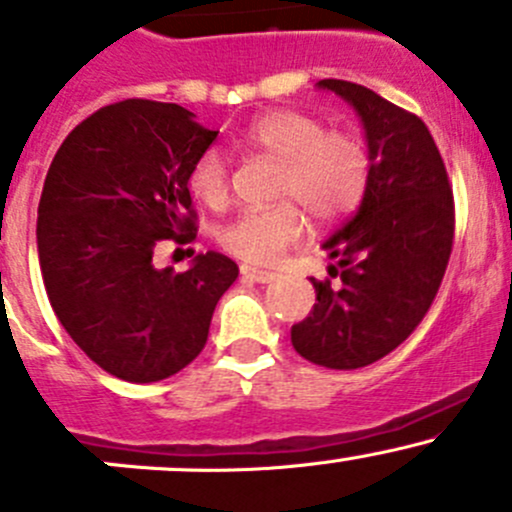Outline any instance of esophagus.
<instances>
[{
	"instance_id": "obj_1",
	"label": "esophagus",
	"mask_w": 512,
	"mask_h": 512,
	"mask_svg": "<svg viewBox=\"0 0 512 512\" xmlns=\"http://www.w3.org/2000/svg\"><path fill=\"white\" fill-rule=\"evenodd\" d=\"M240 275L245 277V280L257 282V285H267V282L277 280L275 272H265V270H257V267H247V265L240 267Z\"/></svg>"
}]
</instances>
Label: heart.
<instances>
[{
	"label": "heart",
	"mask_w": 512,
	"mask_h": 512,
	"mask_svg": "<svg viewBox=\"0 0 512 512\" xmlns=\"http://www.w3.org/2000/svg\"><path fill=\"white\" fill-rule=\"evenodd\" d=\"M245 143L280 163L275 180L277 205L245 210L220 232V245L250 265H275L307 230V218L319 225L337 223L359 208L371 180V153L354 131L327 128L319 116L277 108L252 121ZM190 193L210 208L230 200V165L215 148L193 163Z\"/></svg>",
	"instance_id": "heart-1"
}]
</instances>
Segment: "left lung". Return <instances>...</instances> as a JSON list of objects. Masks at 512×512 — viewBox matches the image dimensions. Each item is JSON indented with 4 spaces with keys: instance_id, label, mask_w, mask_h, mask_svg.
Returning <instances> with one entry per match:
<instances>
[{
    "instance_id": "left-lung-1",
    "label": "left lung",
    "mask_w": 512,
    "mask_h": 512,
    "mask_svg": "<svg viewBox=\"0 0 512 512\" xmlns=\"http://www.w3.org/2000/svg\"><path fill=\"white\" fill-rule=\"evenodd\" d=\"M317 86L359 113L371 180L354 218L324 242L337 265L332 280H312L317 302L292 327V347L327 369H361L409 339L436 299L456 230L453 193L421 118L352 81Z\"/></svg>"
}]
</instances>
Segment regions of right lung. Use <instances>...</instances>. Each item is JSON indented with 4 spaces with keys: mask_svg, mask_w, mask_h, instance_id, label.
Wrapping results in <instances>:
<instances>
[{
    "mask_svg": "<svg viewBox=\"0 0 512 512\" xmlns=\"http://www.w3.org/2000/svg\"><path fill=\"white\" fill-rule=\"evenodd\" d=\"M215 138L178 103L128 98L81 121L49 165L36 220L46 294L81 352L123 381L185 369L237 280L220 252L185 272L153 262L165 240L193 242L188 175Z\"/></svg>",
    "mask_w": 512,
    "mask_h": 512,
    "instance_id": "obj_1",
    "label": "right lung"
}]
</instances>
